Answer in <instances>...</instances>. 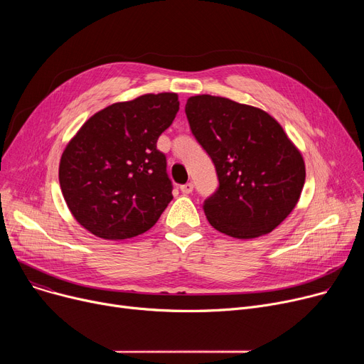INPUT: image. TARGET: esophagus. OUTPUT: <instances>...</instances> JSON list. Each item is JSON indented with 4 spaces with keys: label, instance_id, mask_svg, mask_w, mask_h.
<instances>
[{
    "label": "esophagus",
    "instance_id": "esophagus-1",
    "mask_svg": "<svg viewBox=\"0 0 364 364\" xmlns=\"http://www.w3.org/2000/svg\"><path fill=\"white\" fill-rule=\"evenodd\" d=\"M180 190L184 193V195H190L193 192V184L192 183H187V184H183L180 186Z\"/></svg>",
    "mask_w": 364,
    "mask_h": 364
}]
</instances>
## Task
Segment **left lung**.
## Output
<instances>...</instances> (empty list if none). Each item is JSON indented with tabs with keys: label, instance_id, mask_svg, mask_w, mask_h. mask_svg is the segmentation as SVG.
<instances>
[{
	"label": "left lung",
	"instance_id": "obj_1",
	"mask_svg": "<svg viewBox=\"0 0 364 364\" xmlns=\"http://www.w3.org/2000/svg\"><path fill=\"white\" fill-rule=\"evenodd\" d=\"M186 114L220 181L203 205L209 224L236 239L273 232L301 198L305 164L299 149L255 106L199 94L188 97Z\"/></svg>",
	"mask_w": 364,
	"mask_h": 364
}]
</instances>
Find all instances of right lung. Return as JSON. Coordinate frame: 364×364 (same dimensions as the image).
Returning a JSON list of instances; mask_svg holds the SVG:
<instances>
[{"mask_svg":"<svg viewBox=\"0 0 364 364\" xmlns=\"http://www.w3.org/2000/svg\"><path fill=\"white\" fill-rule=\"evenodd\" d=\"M180 109L176 92L143 94L113 103L66 144L59 181L73 218L106 240L139 236L172 200L166 158L156 149Z\"/></svg>","mask_w":364,"mask_h":364,"instance_id":"obj_1","label":"right lung"}]
</instances>
